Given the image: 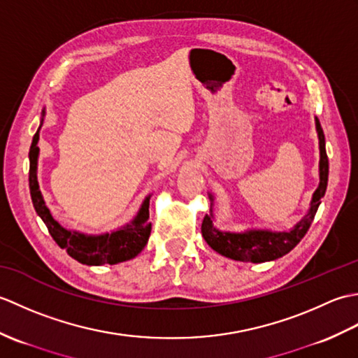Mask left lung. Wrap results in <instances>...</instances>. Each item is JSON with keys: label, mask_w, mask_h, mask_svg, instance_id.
Listing matches in <instances>:
<instances>
[{"label": "left lung", "mask_w": 358, "mask_h": 358, "mask_svg": "<svg viewBox=\"0 0 358 358\" xmlns=\"http://www.w3.org/2000/svg\"><path fill=\"white\" fill-rule=\"evenodd\" d=\"M315 127L318 134V146H320V183L315 189L310 200V208L308 214L296 223L291 231H269V229H249L246 232H227L220 231L212 223L214 214L204 217L201 223L203 238L208 245L227 258L237 262H249V263H263L277 260V258L286 255L287 252L299 245L301 238L305 237L308 229L314 222L317 209L320 206L322 199L324 196L326 187H328V175H329V162L326 155L324 146V134L320 126V121L315 118ZM210 201H214V196L209 194ZM212 206V204H210Z\"/></svg>", "instance_id": "1"}]
</instances>
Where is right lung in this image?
Instances as JSON below:
<instances>
[{
  "instance_id": "add662e5",
  "label": "right lung",
  "mask_w": 358,
  "mask_h": 358,
  "mask_svg": "<svg viewBox=\"0 0 358 358\" xmlns=\"http://www.w3.org/2000/svg\"><path fill=\"white\" fill-rule=\"evenodd\" d=\"M44 113L45 112L43 110V117ZM41 124L34 135L32 146H30L29 150V189L36 214L41 217L44 224L48 226L52 238L75 260L89 266H101L106 263L117 264L138 255L144 246L148 245L152 229V224L148 222L150 195L144 199L138 214H136L131 223L120 227L117 231L101 235H86L77 231H69L52 217L49 208L45 206L36 178L38 154H40V148L36 144L38 140H40Z\"/></svg>"
}]
</instances>
